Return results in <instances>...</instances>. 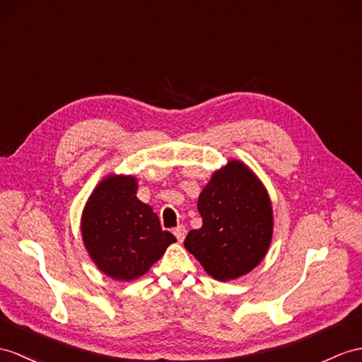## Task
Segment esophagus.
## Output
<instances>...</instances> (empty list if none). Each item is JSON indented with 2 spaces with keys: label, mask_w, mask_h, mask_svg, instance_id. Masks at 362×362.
Instances as JSON below:
<instances>
[{
  "label": "esophagus",
  "mask_w": 362,
  "mask_h": 362,
  "mask_svg": "<svg viewBox=\"0 0 362 362\" xmlns=\"http://www.w3.org/2000/svg\"><path fill=\"white\" fill-rule=\"evenodd\" d=\"M173 233H175V236H176V240H178L180 243H182L184 241V238H186V233H187V230H186V227L184 226H178L173 230Z\"/></svg>",
  "instance_id": "esophagus-1"
}]
</instances>
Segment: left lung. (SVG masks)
I'll use <instances>...</instances> for the list:
<instances>
[{"label":"left lung","instance_id":"8db88e82","mask_svg":"<svg viewBox=\"0 0 362 362\" xmlns=\"http://www.w3.org/2000/svg\"><path fill=\"white\" fill-rule=\"evenodd\" d=\"M202 227L190 230L184 247L211 278L247 275L264 259L273 236L267 189L249 165L230 160L211 175L198 197Z\"/></svg>","mask_w":362,"mask_h":362}]
</instances>
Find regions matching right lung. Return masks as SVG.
<instances>
[{
	"label": "right lung",
	"instance_id": "add662e5",
	"mask_svg": "<svg viewBox=\"0 0 362 362\" xmlns=\"http://www.w3.org/2000/svg\"><path fill=\"white\" fill-rule=\"evenodd\" d=\"M134 175L110 173L98 182L83 209L84 247L104 275L134 281L148 272L176 238L161 228L160 218L136 198Z\"/></svg>",
	"mask_w": 362,
	"mask_h": 362
}]
</instances>
